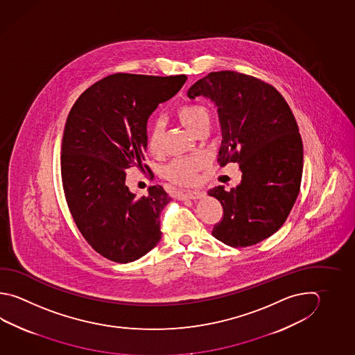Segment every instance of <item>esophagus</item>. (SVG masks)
<instances>
[{
	"label": "esophagus",
	"instance_id": "34e87169",
	"mask_svg": "<svg viewBox=\"0 0 355 355\" xmlns=\"http://www.w3.org/2000/svg\"><path fill=\"white\" fill-rule=\"evenodd\" d=\"M202 197H205V192H202V191H188L186 193L182 194L180 198L181 200H198Z\"/></svg>",
	"mask_w": 355,
	"mask_h": 355
}]
</instances>
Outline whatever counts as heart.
Masks as SVG:
<instances>
[{
  "label": "heart",
  "mask_w": 355,
  "mask_h": 355,
  "mask_svg": "<svg viewBox=\"0 0 355 355\" xmlns=\"http://www.w3.org/2000/svg\"><path fill=\"white\" fill-rule=\"evenodd\" d=\"M177 116L194 134L198 133L203 128L209 127L211 123L209 109L200 103H189L178 107ZM162 135L163 127L159 121H155L148 129L147 134V149L152 155L162 153ZM206 163L207 158L202 154L177 158L163 168V175L174 184L189 186L196 182L198 172L206 166Z\"/></svg>",
  "instance_id": "heart-1"
}]
</instances>
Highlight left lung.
I'll return each instance as SVG.
<instances>
[{"label": "left lung", "instance_id": "obj_1", "mask_svg": "<svg viewBox=\"0 0 355 355\" xmlns=\"http://www.w3.org/2000/svg\"><path fill=\"white\" fill-rule=\"evenodd\" d=\"M207 96L221 123V166L239 163L241 182L208 194L221 202L222 221L212 234L231 248H248L286 221L300 191L302 141L288 103L272 85L232 70L194 83L188 96Z\"/></svg>", "mask_w": 355, "mask_h": 355}]
</instances>
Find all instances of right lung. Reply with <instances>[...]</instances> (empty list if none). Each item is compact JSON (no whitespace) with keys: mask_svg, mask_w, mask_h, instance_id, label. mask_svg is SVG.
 I'll return each mask as SVG.
<instances>
[{"mask_svg":"<svg viewBox=\"0 0 355 355\" xmlns=\"http://www.w3.org/2000/svg\"><path fill=\"white\" fill-rule=\"evenodd\" d=\"M186 80V75H107L67 115L61 144L67 207L85 241L110 261L138 260L161 240L159 216L172 198L162 186L137 197L125 177L127 169L144 164L148 118Z\"/></svg>","mask_w":355,"mask_h":355,"instance_id":"add662e5","label":"right lung"}]
</instances>
